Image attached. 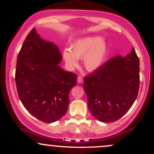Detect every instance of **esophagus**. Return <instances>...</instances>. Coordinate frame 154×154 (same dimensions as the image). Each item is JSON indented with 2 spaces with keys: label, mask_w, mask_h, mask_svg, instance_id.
Masks as SVG:
<instances>
[{
  "label": "esophagus",
  "mask_w": 154,
  "mask_h": 154,
  "mask_svg": "<svg viewBox=\"0 0 154 154\" xmlns=\"http://www.w3.org/2000/svg\"><path fill=\"white\" fill-rule=\"evenodd\" d=\"M77 82H78V83H82V77H81V76H79V77H77Z\"/></svg>",
  "instance_id": "obj_1"
}]
</instances>
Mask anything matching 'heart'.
Returning <instances> with one entry per match:
<instances>
[{
	"label": "heart",
	"instance_id": "1",
	"mask_svg": "<svg viewBox=\"0 0 154 154\" xmlns=\"http://www.w3.org/2000/svg\"><path fill=\"white\" fill-rule=\"evenodd\" d=\"M108 54V45L100 36H90L76 41L71 45V51H63V59L69 69L78 64V59H83V65L89 72H94L103 65Z\"/></svg>",
	"mask_w": 154,
	"mask_h": 154
}]
</instances>
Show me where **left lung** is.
Segmentation results:
<instances>
[{"label": "left lung", "instance_id": "left-lung-1", "mask_svg": "<svg viewBox=\"0 0 154 154\" xmlns=\"http://www.w3.org/2000/svg\"><path fill=\"white\" fill-rule=\"evenodd\" d=\"M140 61L135 48L122 57L116 56L84 78L88 109L103 122L116 121L128 112L137 98Z\"/></svg>", "mask_w": 154, "mask_h": 154}]
</instances>
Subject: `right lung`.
<instances>
[{
	"label": "right lung",
	"mask_w": 154,
	"mask_h": 154,
	"mask_svg": "<svg viewBox=\"0 0 154 154\" xmlns=\"http://www.w3.org/2000/svg\"><path fill=\"white\" fill-rule=\"evenodd\" d=\"M61 60L57 45L40 38L35 28L17 56L15 79L19 99L43 122H54L64 116L69 93L77 84V75L59 66Z\"/></svg>",
	"instance_id": "add662e5"
}]
</instances>
